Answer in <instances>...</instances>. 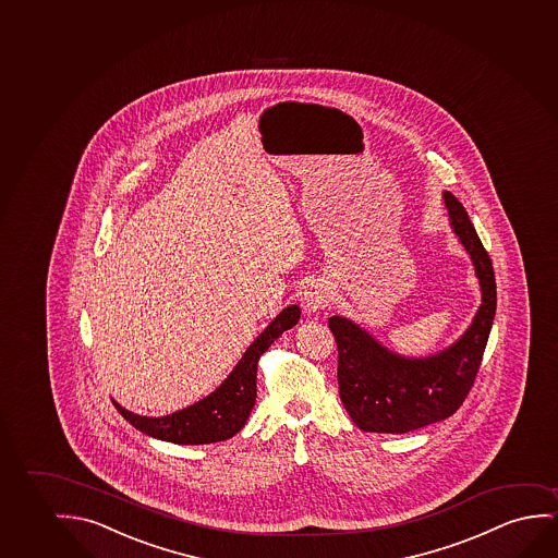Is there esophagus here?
Segmentation results:
<instances>
[{"instance_id": "esophagus-1", "label": "esophagus", "mask_w": 558, "mask_h": 558, "mask_svg": "<svg viewBox=\"0 0 558 558\" xmlns=\"http://www.w3.org/2000/svg\"><path fill=\"white\" fill-rule=\"evenodd\" d=\"M329 289L319 283L310 284L306 292L302 294V306L306 307L310 314H314V312H319L323 307L329 306Z\"/></svg>"}]
</instances>
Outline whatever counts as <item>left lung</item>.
I'll use <instances>...</instances> for the list:
<instances>
[{
  "label": "left lung",
  "instance_id": "8db88e82",
  "mask_svg": "<svg viewBox=\"0 0 558 558\" xmlns=\"http://www.w3.org/2000/svg\"><path fill=\"white\" fill-rule=\"evenodd\" d=\"M444 193L449 223L469 252L482 304L457 342L428 357H405L345 317H330L338 345V392L353 423L365 432L405 434L453 415L471 392L494 325L497 291L492 259L469 214Z\"/></svg>",
  "mask_w": 558,
  "mask_h": 558
}]
</instances>
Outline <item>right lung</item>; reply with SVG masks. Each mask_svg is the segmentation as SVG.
Listing matches in <instances>:
<instances>
[{"mask_svg":"<svg viewBox=\"0 0 558 558\" xmlns=\"http://www.w3.org/2000/svg\"><path fill=\"white\" fill-rule=\"evenodd\" d=\"M299 319V306L284 307L283 312L277 315L246 348L235 369L229 373V377L210 396L189 408L175 411L172 415H135L117 401L112 400V403L128 423L158 440L172 441L180 446H201L229 440L243 428L254 408L259 355L266 352L284 330L292 329Z\"/></svg>","mask_w":558,"mask_h":558,"instance_id":"1","label":"right lung"}]
</instances>
